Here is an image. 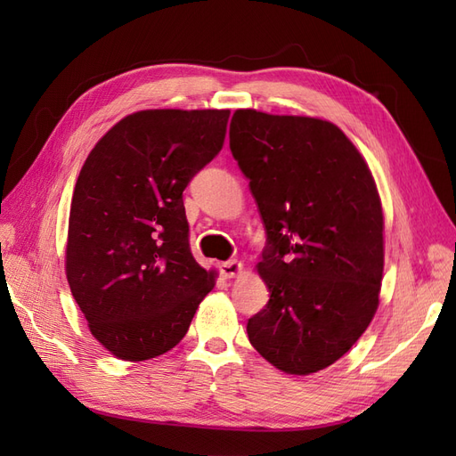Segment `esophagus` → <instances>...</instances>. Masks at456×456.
Masks as SVG:
<instances>
[{"instance_id": "esophagus-1", "label": "esophagus", "mask_w": 456, "mask_h": 456, "mask_svg": "<svg viewBox=\"0 0 456 456\" xmlns=\"http://www.w3.org/2000/svg\"><path fill=\"white\" fill-rule=\"evenodd\" d=\"M218 268H220V273H223L224 278H236L238 273H241L243 265H241L240 260H226Z\"/></svg>"}]
</instances>
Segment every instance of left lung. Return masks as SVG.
<instances>
[{"instance_id":"1","label":"left lung","mask_w":456,"mask_h":456,"mask_svg":"<svg viewBox=\"0 0 456 456\" xmlns=\"http://www.w3.org/2000/svg\"><path fill=\"white\" fill-rule=\"evenodd\" d=\"M230 150L266 230L256 265L268 305L247 322L253 348L289 375L346 354L379 308L384 216L365 159L337 126L236 110Z\"/></svg>"}]
</instances>
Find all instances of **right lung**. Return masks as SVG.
Returning <instances> with one entry per match:
<instances>
[{"instance_id": "obj_1", "label": "right lung", "mask_w": 456, "mask_h": 456, "mask_svg": "<svg viewBox=\"0 0 456 456\" xmlns=\"http://www.w3.org/2000/svg\"><path fill=\"white\" fill-rule=\"evenodd\" d=\"M230 110H142L94 144L68 220L66 278L91 335L126 362L175 348L215 272L190 251L183 191L224 144Z\"/></svg>"}]
</instances>
